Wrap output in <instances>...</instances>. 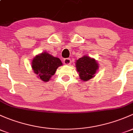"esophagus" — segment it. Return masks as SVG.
<instances>
[{
    "instance_id": "1",
    "label": "esophagus",
    "mask_w": 133,
    "mask_h": 133,
    "mask_svg": "<svg viewBox=\"0 0 133 133\" xmlns=\"http://www.w3.org/2000/svg\"><path fill=\"white\" fill-rule=\"evenodd\" d=\"M71 63V61L70 58H64V64H65V65H69Z\"/></svg>"
}]
</instances>
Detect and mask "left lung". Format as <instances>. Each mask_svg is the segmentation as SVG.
Instances as JSON below:
<instances>
[{"label":"left lung","instance_id":"left-lung-1","mask_svg":"<svg viewBox=\"0 0 133 133\" xmlns=\"http://www.w3.org/2000/svg\"><path fill=\"white\" fill-rule=\"evenodd\" d=\"M76 68L82 80L88 81L95 76L99 65L94 58L84 55L76 61Z\"/></svg>","mask_w":133,"mask_h":133}]
</instances>
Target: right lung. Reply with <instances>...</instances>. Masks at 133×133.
<instances>
[{
	"instance_id": "1",
	"label": "right lung",
	"mask_w": 133,
	"mask_h": 133,
	"mask_svg": "<svg viewBox=\"0 0 133 133\" xmlns=\"http://www.w3.org/2000/svg\"><path fill=\"white\" fill-rule=\"evenodd\" d=\"M62 65L61 60L52 56L48 53L44 52L36 55L32 62V68L42 81L48 82L55 73L57 69Z\"/></svg>"
}]
</instances>
